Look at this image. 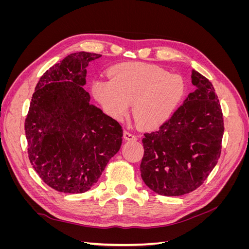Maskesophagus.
Segmentation results:
<instances>
[{
    "label": "esophagus",
    "instance_id": "1",
    "mask_svg": "<svg viewBox=\"0 0 249 249\" xmlns=\"http://www.w3.org/2000/svg\"><path fill=\"white\" fill-rule=\"evenodd\" d=\"M124 138L125 140H129V141H134V140H137V136L135 134H133L130 131H124Z\"/></svg>",
    "mask_w": 249,
    "mask_h": 249
}]
</instances>
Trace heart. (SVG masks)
Returning <instances> with one entry per match:
<instances>
[{"label": "heart", "instance_id": "obj_1", "mask_svg": "<svg viewBox=\"0 0 249 249\" xmlns=\"http://www.w3.org/2000/svg\"><path fill=\"white\" fill-rule=\"evenodd\" d=\"M109 76L110 80L91 83L95 101L118 122L127 115L133 103V116L143 127H155L169 119L185 92L179 76L147 63L118 64Z\"/></svg>", "mask_w": 249, "mask_h": 249}]
</instances>
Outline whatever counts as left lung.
I'll return each instance as SVG.
<instances>
[{
    "instance_id": "obj_1",
    "label": "left lung",
    "mask_w": 249,
    "mask_h": 249,
    "mask_svg": "<svg viewBox=\"0 0 249 249\" xmlns=\"http://www.w3.org/2000/svg\"><path fill=\"white\" fill-rule=\"evenodd\" d=\"M195 91L188 94L158 131L145 133L141 178L154 192L179 196L205 182L221 153L223 117L215 89L206 77L191 71Z\"/></svg>"
}]
</instances>
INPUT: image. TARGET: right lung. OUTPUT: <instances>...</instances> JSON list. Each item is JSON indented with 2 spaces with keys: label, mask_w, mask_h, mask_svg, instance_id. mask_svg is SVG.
Returning <instances> with one entry per match:
<instances>
[{
  "label": "right lung",
  "mask_w": 249,
  "mask_h": 249,
  "mask_svg": "<svg viewBox=\"0 0 249 249\" xmlns=\"http://www.w3.org/2000/svg\"><path fill=\"white\" fill-rule=\"evenodd\" d=\"M100 54L73 53L37 83L25 122L28 155L40 178L63 193L88 191L122 146L123 127L90 102L86 67Z\"/></svg>",
  "instance_id": "1"
}]
</instances>
